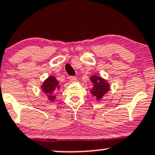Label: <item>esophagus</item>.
<instances>
[{
    "instance_id": "1",
    "label": "esophagus",
    "mask_w": 155,
    "mask_h": 155,
    "mask_svg": "<svg viewBox=\"0 0 155 155\" xmlns=\"http://www.w3.org/2000/svg\"><path fill=\"white\" fill-rule=\"evenodd\" d=\"M69 80L71 81V82H76V78L75 77V76H69Z\"/></svg>"
}]
</instances>
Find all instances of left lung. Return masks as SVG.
Segmentation results:
<instances>
[{"label": "left lung", "instance_id": "1", "mask_svg": "<svg viewBox=\"0 0 155 155\" xmlns=\"http://www.w3.org/2000/svg\"><path fill=\"white\" fill-rule=\"evenodd\" d=\"M90 79L92 85L90 91L91 94L97 98V101H99L110 91V84L103 78L96 75L91 76Z\"/></svg>", "mask_w": 155, "mask_h": 155}]
</instances>
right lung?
<instances>
[{"mask_svg": "<svg viewBox=\"0 0 155 155\" xmlns=\"http://www.w3.org/2000/svg\"><path fill=\"white\" fill-rule=\"evenodd\" d=\"M58 83L59 82L57 81L56 77H54L53 76H50L44 81L41 86L43 93H45L46 96H48V100L51 101V102H53L56 99V95L54 94L56 91L60 89V85L58 84Z\"/></svg>", "mask_w": 155, "mask_h": 155, "instance_id": "right-lung-1", "label": "right lung"}]
</instances>
